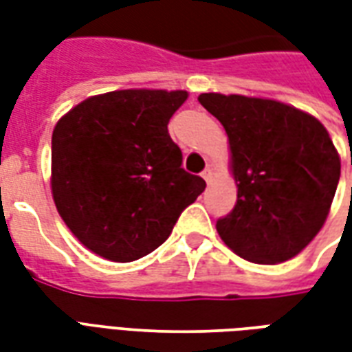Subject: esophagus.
<instances>
[{
	"instance_id": "34e87169",
	"label": "esophagus",
	"mask_w": 352,
	"mask_h": 352,
	"mask_svg": "<svg viewBox=\"0 0 352 352\" xmlns=\"http://www.w3.org/2000/svg\"><path fill=\"white\" fill-rule=\"evenodd\" d=\"M201 177H204L207 183H209V181H211V177H213V169L206 168V169H204V171H201Z\"/></svg>"
}]
</instances>
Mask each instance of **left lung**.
Instances as JSON below:
<instances>
[{"label":"left lung","mask_w":352,"mask_h":352,"mask_svg":"<svg viewBox=\"0 0 352 352\" xmlns=\"http://www.w3.org/2000/svg\"><path fill=\"white\" fill-rule=\"evenodd\" d=\"M198 100L228 133L237 183L236 206L217 221L219 236L256 264L296 256L322 228L340 183V156L326 128L280 101L236 94Z\"/></svg>","instance_id":"obj_1"}]
</instances>
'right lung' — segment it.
Listing matches in <instances>:
<instances>
[{
  "label": "right lung",
  "mask_w": 352,
  "mask_h": 352,
  "mask_svg": "<svg viewBox=\"0 0 352 352\" xmlns=\"http://www.w3.org/2000/svg\"><path fill=\"white\" fill-rule=\"evenodd\" d=\"M184 90H116L88 98L52 131V198L87 249L131 262L158 249L206 190L183 169L168 122Z\"/></svg>",
  "instance_id": "right-lung-1"
}]
</instances>
